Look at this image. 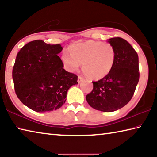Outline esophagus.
<instances>
[{
  "label": "esophagus",
  "mask_w": 157,
  "mask_h": 157,
  "mask_svg": "<svg viewBox=\"0 0 157 157\" xmlns=\"http://www.w3.org/2000/svg\"><path fill=\"white\" fill-rule=\"evenodd\" d=\"M83 79H84V78H82V76H80V75H78V83H80L81 82L83 81Z\"/></svg>",
  "instance_id": "esophagus-1"
}]
</instances>
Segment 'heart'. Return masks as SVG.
Listing matches in <instances>:
<instances>
[{
	"instance_id": "heart-1",
	"label": "heart",
	"mask_w": 157,
	"mask_h": 157,
	"mask_svg": "<svg viewBox=\"0 0 157 157\" xmlns=\"http://www.w3.org/2000/svg\"><path fill=\"white\" fill-rule=\"evenodd\" d=\"M69 52H64L62 61L67 71L73 72L82 62V69L92 79H101L112 70L116 59V51L112 44L88 40L73 44Z\"/></svg>"
}]
</instances>
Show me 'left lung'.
Returning <instances> with one entry per match:
<instances>
[{
    "label": "left lung",
    "instance_id": "1",
    "mask_svg": "<svg viewBox=\"0 0 157 157\" xmlns=\"http://www.w3.org/2000/svg\"><path fill=\"white\" fill-rule=\"evenodd\" d=\"M116 51L115 64L104 78L93 82V88L86 96L90 106L103 112H113L130 101L139 79L137 53L119 37L108 40Z\"/></svg>",
    "mask_w": 157,
    "mask_h": 157
}]
</instances>
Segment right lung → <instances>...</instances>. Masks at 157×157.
<instances>
[{
  "mask_svg": "<svg viewBox=\"0 0 157 157\" xmlns=\"http://www.w3.org/2000/svg\"><path fill=\"white\" fill-rule=\"evenodd\" d=\"M61 44L31 41L17 54L12 71L14 89L22 104L36 112L58 109L66 101L67 91L77 84L78 76L63 69L58 56Z\"/></svg>",
  "mask_w": 157,
  "mask_h": 157,
  "instance_id": "right-lung-1",
  "label": "right lung"
}]
</instances>
